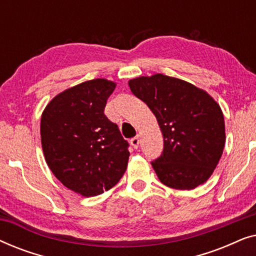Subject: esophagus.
Listing matches in <instances>:
<instances>
[{
    "instance_id": "1",
    "label": "esophagus",
    "mask_w": 256,
    "mask_h": 256,
    "mask_svg": "<svg viewBox=\"0 0 256 256\" xmlns=\"http://www.w3.org/2000/svg\"><path fill=\"white\" fill-rule=\"evenodd\" d=\"M130 144L134 146L135 149H138V144H140V138H138V136H135V138H132V140H130Z\"/></svg>"
}]
</instances>
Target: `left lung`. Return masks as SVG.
Segmentation results:
<instances>
[{
    "label": "left lung",
    "instance_id": "obj_1",
    "mask_svg": "<svg viewBox=\"0 0 256 256\" xmlns=\"http://www.w3.org/2000/svg\"><path fill=\"white\" fill-rule=\"evenodd\" d=\"M128 85L150 108L163 134L162 155L152 162L160 180L177 190L204 184L225 146V120L219 104L206 90L160 73L130 79Z\"/></svg>",
    "mask_w": 256,
    "mask_h": 256
}]
</instances>
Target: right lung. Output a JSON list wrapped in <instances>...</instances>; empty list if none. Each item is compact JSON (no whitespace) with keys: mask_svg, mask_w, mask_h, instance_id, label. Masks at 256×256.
Returning a JSON list of instances; mask_svg holds the SVG:
<instances>
[{"mask_svg":"<svg viewBox=\"0 0 256 256\" xmlns=\"http://www.w3.org/2000/svg\"><path fill=\"white\" fill-rule=\"evenodd\" d=\"M116 84L98 78L57 94L40 118L42 149L52 174L70 190L94 197L110 190L128 166V142L104 114Z\"/></svg>","mask_w":256,"mask_h":256,"instance_id":"add662e5","label":"right lung"}]
</instances>
